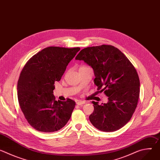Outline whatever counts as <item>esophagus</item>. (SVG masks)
Instances as JSON below:
<instances>
[{
    "label": "esophagus",
    "instance_id": "esophagus-1",
    "mask_svg": "<svg viewBox=\"0 0 160 160\" xmlns=\"http://www.w3.org/2000/svg\"><path fill=\"white\" fill-rule=\"evenodd\" d=\"M85 102L83 101H78L77 102V104L78 105H79V106L82 105V104H85Z\"/></svg>",
    "mask_w": 160,
    "mask_h": 160
}]
</instances>
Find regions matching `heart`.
<instances>
[{
    "instance_id": "b5f03b06",
    "label": "heart",
    "mask_w": 160,
    "mask_h": 160,
    "mask_svg": "<svg viewBox=\"0 0 160 160\" xmlns=\"http://www.w3.org/2000/svg\"><path fill=\"white\" fill-rule=\"evenodd\" d=\"M88 66H86V65H83V66H82L80 68H88Z\"/></svg>"
}]
</instances>
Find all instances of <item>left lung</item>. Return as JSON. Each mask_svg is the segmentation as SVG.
I'll return each mask as SVG.
<instances>
[{"mask_svg": "<svg viewBox=\"0 0 160 160\" xmlns=\"http://www.w3.org/2000/svg\"><path fill=\"white\" fill-rule=\"evenodd\" d=\"M76 59L83 60L93 68L94 83L104 91L108 103L92 101L94 110L89 120L103 132L116 131L131 119L138 106L140 81L135 67L118 49L101 45L82 49Z\"/></svg>", "mask_w": 160, "mask_h": 160, "instance_id": "obj_1", "label": "left lung"}]
</instances>
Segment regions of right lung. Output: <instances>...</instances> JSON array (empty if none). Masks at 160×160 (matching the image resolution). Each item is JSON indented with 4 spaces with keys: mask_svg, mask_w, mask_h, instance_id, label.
I'll list each match as a JSON object with an SVG mask.
<instances>
[{
    "mask_svg": "<svg viewBox=\"0 0 160 160\" xmlns=\"http://www.w3.org/2000/svg\"><path fill=\"white\" fill-rule=\"evenodd\" d=\"M80 48L48 47L25 64L18 82V99L28 123L35 130L53 132L70 120L76 102L70 99L56 101L54 83L59 81L66 66Z\"/></svg>",
    "mask_w": 160,
    "mask_h": 160,
    "instance_id": "add662e5",
    "label": "right lung"
}]
</instances>
